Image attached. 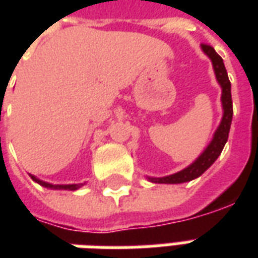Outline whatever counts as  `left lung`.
Segmentation results:
<instances>
[{
    "instance_id": "8db88e82",
    "label": "left lung",
    "mask_w": 258,
    "mask_h": 258,
    "mask_svg": "<svg viewBox=\"0 0 258 258\" xmlns=\"http://www.w3.org/2000/svg\"><path fill=\"white\" fill-rule=\"evenodd\" d=\"M202 49L211 59L217 81L221 85V102L222 109H224L221 123L218 125L216 134L213 137V140L209 144V146L206 148L205 152L190 166H188L184 170H181L178 173L171 174V175H167V177H162V178L148 177V179L151 182H155V184H182V182H188V181L198 178V177H200L202 174L205 173L207 168L210 167L213 163L216 162L217 157L221 155L222 149H224V146L227 144L233 114L232 96H231V81L228 79L227 69L224 66L222 58L214 51V48L207 45V44H202Z\"/></svg>"
}]
</instances>
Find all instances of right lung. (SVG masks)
<instances>
[{"instance_id":"1","label":"right lung","mask_w":258,"mask_h":258,"mask_svg":"<svg viewBox=\"0 0 258 258\" xmlns=\"http://www.w3.org/2000/svg\"><path fill=\"white\" fill-rule=\"evenodd\" d=\"M30 177L33 181H36V182H38L40 185H42V186H45V188H49V189H64V190H76L79 189V188H81L84 184H70V185H52L49 184V182H44V181H41V179L36 178L34 175H31Z\"/></svg>"}]
</instances>
